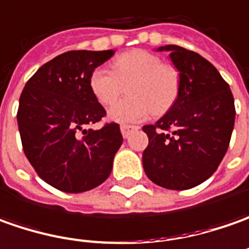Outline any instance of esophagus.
Segmentation results:
<instances>
[{
  "label": "esophagus",
  "instance_id": "esophagus-1",
  "mask_svg": "<svg viewBox=\"0 0 249 249\" xmlns=\"http://www.w3.org/2000/svg\"><path fill=\"white\" fill-rule=\"evenodd\" d=\"M133 129H136V126H133V125H121V133H123V136L124 138H128L129 136V133L132 132Z\"/></svg>",
  "mask_w": 249,
  "mask_h": 249
}]
</instances>
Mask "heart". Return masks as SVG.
I'll use <instances>...</instances> for the list:
<instances>
[{"label": "heart", "instance_id": "b5f03b06", "mask_svg": "<svg viewBox=\"0 0 249 249\" xmlns=\"http://www.w3.org/2000/svg\"><path fill=\"white\" fill-rule=\"evenodd\" d=\"M88 84L93 98L105 107L113 105L128 85L129 98L120 100L108 110V118L120 124L142 121L151 111L156 116L167 113L180 92L179 71L143 49H133L118 56L111 63V71L93 70Z\"/></svg>", "mask_w": 249, "mask_h": 249}]
</instances>
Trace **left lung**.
Returning <instances> with one entry per match:
<instances>
[{"label":"left lung","instance_id":"left-lung-1","mask_svg":"<svg viewBox=\"0 0 249 249\" xmlns=\"http://www.w3.org/2000/svg\"><path fill=\"white\" fill-rule=\"evenodd\" d=\"M159 51H168L179 70L180 92L165 116L143 126L149 138L143 168L161 187L187 190L207 180L225 157L234 128V99L229 84L201 55L178 45Z\"/></svg>","mask_w":249,"mask_h":249}]
</instances>
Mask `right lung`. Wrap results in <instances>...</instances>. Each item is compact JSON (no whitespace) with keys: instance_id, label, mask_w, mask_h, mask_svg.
<instances>
[{"instance_id":"right-lung-1","label":"right lung","mask_w":249,"mask_h":249,"mask_svg":"<svg viewBox=\"0 0 249 249\" xmlns=\"http://www.w3.org/2000/svg\"><path fill=\"white\" fill-rule=\"evenodd\" d=\"M114 51H69L26 82L18 108L23 151L37 175L65 193L102 184L123 143L120 125L99 123L106 110L89 89L90 73Z\"/></svg>"}]
</instances>
